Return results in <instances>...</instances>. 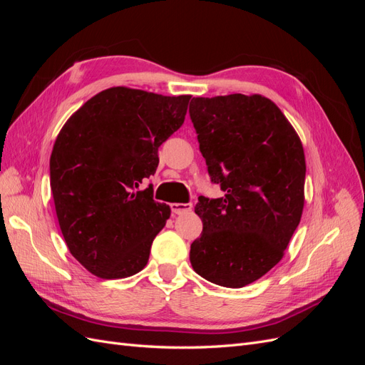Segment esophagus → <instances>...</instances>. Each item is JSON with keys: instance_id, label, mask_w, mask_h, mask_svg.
Listing matches in <instances>:
<instances>
[{"instance_id": "esophagus-1", "label": "esophagus", "mask_w": 365, "mask_h": 365, "mask_svg": "<svg viewBox=\"0 0 365 365\" xmlns=\"http://www.w3.org/2000/svg\"><path fill=\"white\" fill-rule=\"evenodd\" d=\"M192 208H193V205L190 202H185V204L173 202V204H170V210H172V213H175V215L189 213V212H192Z\"/></svg>"}]
</instances>
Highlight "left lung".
Returning a JSON list of instances; mask_svg holds the SVG:
<instances>
[{"instance_id": "obj_1", "label": "left lung", "mask_w": 365, "mask_h": 365, "mask_svg": "<svg viewBox=\"0 0 365 365\" xmlns=\"http://www.w3.org/2000/svg\"><path fill=\"white\" fill-rule=\"evenodd\" d=\"M210 180L222 197H197L202 233L190 263L205 280L242 288L280 262L304 204L302 141L262 96L193 97L189 108Z\"/></svg>"}]
</instances>
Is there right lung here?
I'll list each match as a JSON object with an SVG mask.
<instances>
[{"instance_id":"1","label":"right lung","mask_w":365,"mask_h":365,"mask_svg":"<svg viewBox=\"0 0 365 365\" xmlns=\"http://www.w3.org/2000/svg\"><path fill=\"white\" fill-rule=\"evenodd\" d=\"M190 96L115 86L90 98L56 138L50 185L70 252L101 279L146 267L170 208L138 184L158 168V148L185 118Z\"/></svg>"}]
</instances>
